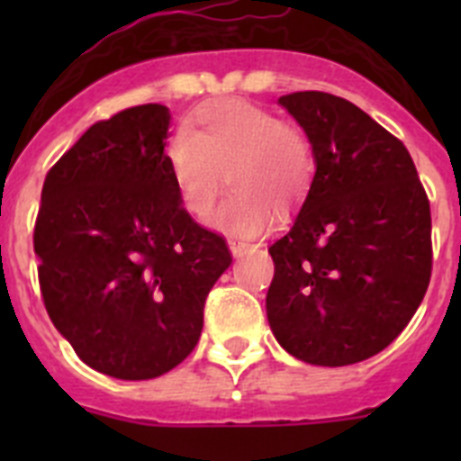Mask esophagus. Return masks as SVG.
<instances>
[{
	"label": "esophagus",
	"instance_id": "1",
	"mask_svg": "<svg viewBox=\"0 0 461 461\" xmlns=\"http://www.w3.org/2000/svg\"><path fill=\"white\" fill-rule=\"evenodd\" d=\"M228 249H230V254L235 256V258H240V256L244 254V251L249 249V244L242 242V240H228Z\"/></svg>",
	"mask_w": 461,
	"mask_h": 461
}]
</instances>
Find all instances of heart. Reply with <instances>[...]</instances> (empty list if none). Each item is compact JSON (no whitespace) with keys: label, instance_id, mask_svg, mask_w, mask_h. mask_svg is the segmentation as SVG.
Here are the masks:
<instances>
[{"label":"heart","instance_id":"obj_1","mask_svg":"<svg viewBox=\"0 0 461 461\" xmlns=\"http://www.w3.org/2000/svg\"><path fill=\"white\" fill-rule=\"evenodd\" d=\"M173 185L191 217H205L223 175L230 195L207 226L235 238H256L270 212H291L312 189L316 158L307 133L270 110L228 99L201 108L166 148Z\"/></svg>","mask_w":461,"mask_h":461}]
</instances>
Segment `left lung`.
<instances>
[{"label":"left lung","mask_w":461,"mask_h":461,"mask_svg":"<svg viewBox=\"0 0 461 461\" xmlns=\"http://www.w3.org/2000/svg\"><path fill=\"white\" fill-rule=\"evenodd\" d=\"M279 105L316 158L291 230L270 247L267 321L293 357L344 367L381 353L431 276L429 201L404 142L351 101L293 92Z\"/></svg>","instance_id":"left-lung-1"}]
</instances>
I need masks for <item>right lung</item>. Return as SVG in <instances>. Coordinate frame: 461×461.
Segmentation results:
<instances>
[{
	"label": "right lung",
	"instance_id": "1",
	"mask_svg": "<svg viewBox=\"0 0 461 461\" xmlns=\"http://www.w3.org/2000/svg\"><path fill=\"white\" fill-rule=\"evenodd\" d=\"M166 105L96 122L50 168L34 228L41 295L80 360L122 381L177 367L205 297L233 263L182 207L166 164Z\"/></svg>",
	"mask_w": 461,
	"mask_h": 461
}]
</instances>
